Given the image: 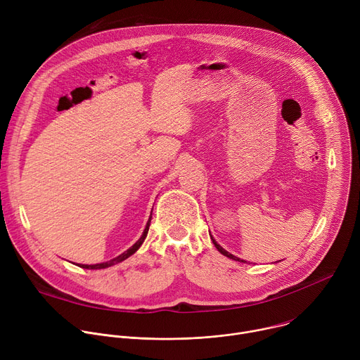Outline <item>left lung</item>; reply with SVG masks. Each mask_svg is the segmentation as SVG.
I'll return each instance as SVG.
<instances>
[{
	"instance_id": "1",
	"label": "left lung",
	"mask_w": 360,
	"mask_h": 360,
	"mask_svg": "<svg viewBox=\"0 0 360 360\" xmlns=\"http://www.w3.org/2000/svg\"><path fill=\"white\" fill-rule=\"evenodd\" d=\"M211 239H212V242H214V245H215V246H217V249H218V250H219V252H221V253H222V255H225V256H228V258H229V259H233V261H238V262H246V261H243V259H239V258H236V256H233V255H232V253H229V252H226V250H225V249H224V248H222V246H221V245H218V243H217V242H215V239H214V238H212V236H211Z\"/></svg>"
}]
</instances>
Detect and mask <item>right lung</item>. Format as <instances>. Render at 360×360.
I'll return each mask as SVG.
<instances>
[{
	"instance_id": "right-lung-1",
	"label": "right lung",
	"mask_w": 360,
	"mask_h": 360,
	"mask_svg": "<svg viewBox=\"0 0 360 360\" xmlns=\"http://www.w3.org/2000/svg\"><path fill=\"white\" fill-rule=\"evenodd\" d=\"M149 224H150V218H149V221H148V224H146V226H145V231H143L142 236H141L128 250H125L124 253H121L120 256H117V258H114V259H111V261H108V262H104V264H96V265H78V266L85 268V269H104V268H108V266H112V265H115V264H120V262L125 261L127 258H129V256H131L132 253H135V252L139 249V246H141L142 242L145 240L146 233H148V229H149Z\"/></svg>"
}]
</instances>
